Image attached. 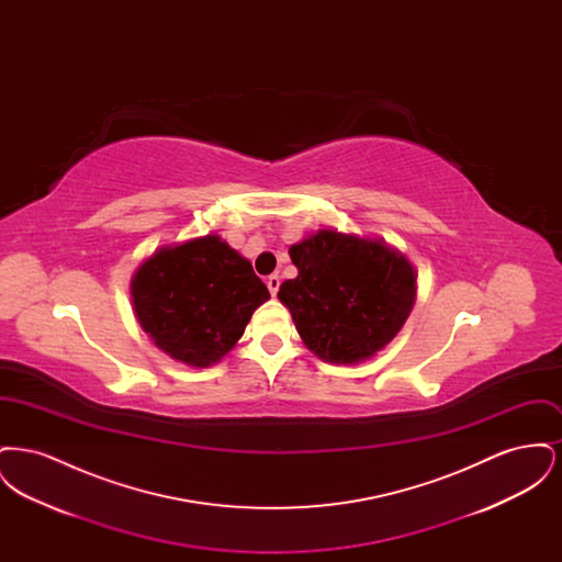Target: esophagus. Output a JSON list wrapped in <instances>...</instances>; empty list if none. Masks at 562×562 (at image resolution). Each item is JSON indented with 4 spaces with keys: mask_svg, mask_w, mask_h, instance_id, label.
Instances as JSON below:
<instances>
[{
    "mask_svg": "<svg viewBox=\"0 0 562 562\" xmlns=\"http://www.w3.org/2000/svg\"><path fill=\"white\" fill-rule=\"evenodd\" d=\"M268 289L271 296H276V294H278V289H280V276H278V273H271V276H269Z\"/></svg>",
    "mask_w": 562,
    "mask_h": 562,
    "instance_id": "34e87169",
    "label": "esophagus"
}]
</instances>
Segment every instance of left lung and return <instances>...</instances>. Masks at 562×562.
<instances>
[{"instance_id": "8db88e82", "label": "left lung", "mask_w": 562, "mask_h": 562, "mask_svg": "<svg viewBox=\"0 0 562 562\" xmlns=\"http://www.w3.org/2000/svg\"><path fill=\"white\" fill-rule=\"evenodd\" d=\"M296 278L278 299L305 348L330 364L373 358L413 312L417 271L383 238L318 229L289 248Z\"/></svg>"}]
</instances>
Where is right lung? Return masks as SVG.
<instances>
[{
    "label": "right lung",
    "instance_id": "1",
    "mask_svg": "<svg viewBox=\"0 0 562 562\" xmlns=\"http://www.w3.org/2000/svg\"><path fill=\"white\" fill-rule=\"evenodd\" d=\"M134 316L172 360L193 369L221 362L269 299L252 266L221 236L166 244L131 280Z\"/></svg>",
    "mask_w": 562,
    "mask_h": 562
}]
</instances>
